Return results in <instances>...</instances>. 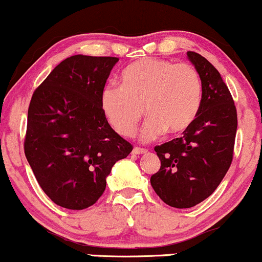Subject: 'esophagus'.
Here are the masks:
<instances>
[{
    "label": "esophagus",
    "mask_w": 262,
    "mask_h": 262,
    "mask_svg": "<svg viewBox=\"0 0 262 262\" xmlns=\"http://www.w3.org/2000/svg\"><path fill=\"white\" fill-rule=\"evenodd\" d=\"M133 152L134 155H143V154H146V152H148V150H145V149H141V148H138V146H135V148L133 149Z\"/></svg>",
    "instance_id": "obj_1"
}]
</instances>
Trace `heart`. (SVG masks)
I'll list each match as a JSON object with an SVG mask.
<instances>
[{"label":"heart","instance_id":"obj_1","mask_svg":"<svg viewBox=\"0 0 262 262\" xmlns=\"http://www.w3.org/2000/svg\"><path fill=\"white\" fill-rule=\"evenodd\" d=\"M121 86H107L101 93V108L118 134H134L144 112L141 140L151 141L165 132L179 134L191 127L202 103V81L188 64L144 59L123 70Z\"/></svg>","mask_w":262,"mask_h":262}]
</instances>
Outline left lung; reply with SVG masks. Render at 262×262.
Listing matches in <instances>:
<instances>
[{
	"label": "left lung",
	"instance_id": "left-lung-1",
	"mask_svg": "<svg viewBox=\"0 0 262 262\" xmlns=\"http://www.w3.org/2000/svg\"><path fill=\"white\" fill-rule=\"evenodd\" d=\"M202 81V103L181 138L155 146L160 170L150 179L165 203L191 208L208 198L233 160L237 118L234 101L221 74L206 58L187 52Z\"/></svg>",
	"mask_w": 262,
	"mask_h": 262
}]
</instances>
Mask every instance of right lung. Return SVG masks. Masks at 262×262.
<instances>
[{"label": "right lung", "mask_w": 262, "mask_h": 262, "mask_svg": "<svg viewBox=\"0 0 262 262\" xmlns=\"http://www.w3.org/2000/svg\"><path fill=\"white\" fill-rule=\"evenodd\" d=\"M118 60L70 56L33 93L26 158L41 189L60 207L81 210L95 204L113 165L133 150L101 108V93Z\"/></svg>", "instance_id": "1"}]
</instances>
